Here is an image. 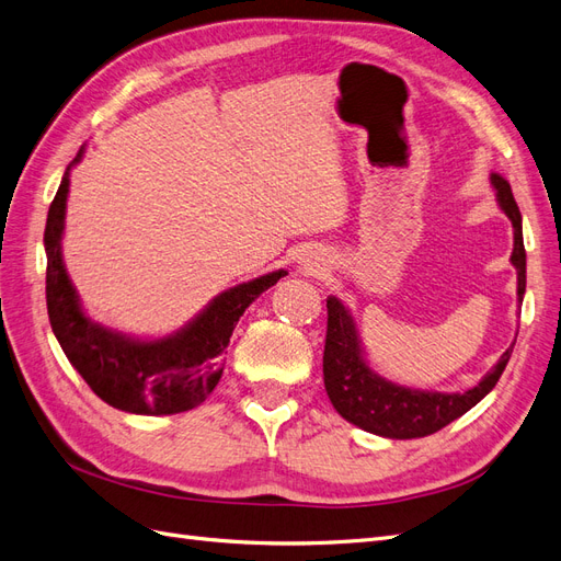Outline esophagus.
<instances>
[{
  "mask_svg": "<svg viewBox=\"0 0 561 561\" xmlns=\"http://www.w3.org/2000/svg\"><path fill=\"white\" fill-rule=\"evenodd\" d=\"M320 268H322V264H320L318 257H307V260H304V264H301V271H304V274H307V276H316Z\"/></svg>",
  "mask_w": 561,
  "mask_h": 561,
  "instance_id": "34e87169",
  "label": "esophagus"
}]
</instances>
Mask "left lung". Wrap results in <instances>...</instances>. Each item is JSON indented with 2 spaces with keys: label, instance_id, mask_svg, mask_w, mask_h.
<instances>
[{
  "label": "left lung",
  "instance_id": "obj_1",
  "mask_svg": "<svg viewBox=\"0 0 561 561\" xmlns=\"http://www.w3.org/2000/svg\"><path fill=\"white\" fill-rule=\"evenodd\" d=\"M501 210L511 217L515 229V248L511 262L517 268V299L526 290V252L522 239V215L515 203L511 184L501 175H491ZM515 346V344H513ZM513 346L507 348L496 367L466 393H433V390H412L386 381L375 375L363 358L360 339L346 307L336 297H328V334L322 353V379L334 410L353 426L390 439L426 437L445 428L454 419L463 416L494 388L511 360Z\"/></svg>",
  "mask_w": 561,
  "mask_h": 561
}]
</instances>
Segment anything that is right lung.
I'll list each match as a JSON object with an SVG mask.
<instances>
[{
	"instance_id": "right-lung-1",
	"label": "right lung",
	"mask_w": 561,
	"mask_h": 561,
	"mask_svg": "<svg viewBox=\"0 0 561 561\" xmlns=\"http://www.w3.org/2000/svg\"><path fill=\"white\" fill-rule=\"evenodd\" d=\"M83 154V147L72 163ZM70 192V168L50 203L46 248V309L54 334L67 360L91 386L93 393L130 414H180L194 410L217 386L225 369V348L236 322L250 304L287 271L260 276L217 295L190 325L171 336L140 342L98 325L83 313L60 252L65 206Z\"/></svg>"
}]
</instances>
